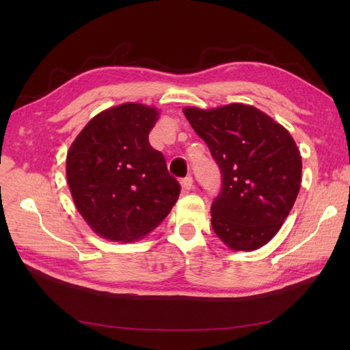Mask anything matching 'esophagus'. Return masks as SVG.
Segmentation results:
<instances>
[{
    "mask_svg": "<svg viewBox=\"0 0 350 350\" xmlns=\"http://www.w3.org/2000/svg\"><path fill=\"white\" fill-rule=\"evenodd\" d=\"M180 185H182L183 191H189L192 188V177L191 176L183 177V179L180 180Z\"/></svg>",
    "mask_w": 350,
    "mask_h": 350,
    "instance_id": "obj_1",
    "label": "esophagus"
}]
</instances>
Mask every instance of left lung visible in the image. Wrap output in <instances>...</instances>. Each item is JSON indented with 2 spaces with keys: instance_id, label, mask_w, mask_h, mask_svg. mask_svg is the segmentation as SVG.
Listing matches in <instances>:
<instances>
[{
  "instance_id": "1",
  "label": "left lung",
  "mask_w": 350,
  "mask_h": 350,
  "mask_svg": "<svg viewBox=\"0 0 350 350\" xmlns=\"http://www.w3.org/2000/svg\"><path fill=\"white\" fill-rule=\"evenodd\" d=\"M222 176L212 228L228 248L252 251L278 233L301 188L302 161L286 128L262 111L230 103L185 108Z\"/></svg>"
}]
</instances>
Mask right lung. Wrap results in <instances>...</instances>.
<instances>
[{
  "label": "right lung",
  "mask_w": 350,
  "mask_h": 350,
  "mask_svg": "<svg viewBox=\"0 0 350 350\" xmlns=\"http://www.w3.org/2000/svg\"><path fill=\"white\" fill-rule=\"evenodd\" d=\"M156 120L154 108L123 103L92 118L69 148L66 176L73 203L105 239H141L179 198V182L148 143Z\"/></svg>",
  "instance_id": "obj_1"
}]
</instances>
